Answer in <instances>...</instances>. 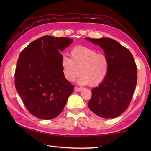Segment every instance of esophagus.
Here are the masks:
<instances>
[{
    "label": "esophagus",
    "mask_w": 151,
    "mask_h": 151,
    "mask_svg": "<svg viewBox=\"0 0 151 151\" xmlns=\"http://www.w3.org/2000/svg\"><path fill=\"white\" fill-rule=\"evenodd\" d=\"M81 90H82L81 88H78V87H75V91H81Z\"/></svg>",
    "instance_id": "esophagus-1"
}]
</instances>
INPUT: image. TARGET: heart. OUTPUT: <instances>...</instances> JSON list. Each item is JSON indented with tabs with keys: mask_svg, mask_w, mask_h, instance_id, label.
I'll return each mask as SVG.
<instances>
[{
	"mask_svg": "<svg viewBox=\"0 0 151 151\" xmlns=\"http://www.w3.org/2000/svg\"><path fill=\"white\" fill-rule=\"evenodd\" d=\"M61 65L67 81H75L80 70L81 76L78 82L91 86L100 85L106 77L109 68L108 59L105 54L82 46L73 48L70 52V58L63 56Z\"/></svg>",
	"mask_w": 151,
	"mask_h": 151,
	"instance_id": "heart-1",
	"label": "heart"
}]
</instances>
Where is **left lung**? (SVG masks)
Instances as JSON below:
<instances>
[{
    "mask_svg": "<svg viewBox=\"0 0 151 151\" xmlns=\"http://www.w3.org/2000/svg\"><path fill=\"white\" fill-rule=\"evenodd\" d=\"M86 39L99 45L109 62L106 77L98 87L92 89L88 107L101 117H117L129 107L136 86L135 61L129 49L113 39Z\"/></svg>",
    "mask_w": 151,
    "mask_h": 151,
    "instance_id": "1",
    "label": "left lung"
}]
</instances>
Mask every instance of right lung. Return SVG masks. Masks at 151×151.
Listing matches in <instances>:
<instances>
[{
  "mask_svg": "<svg viewBox=\"0 0 151 151\" xmlns=\"http://www.w3.org/2000/svg\"><path fill=\"white\" fill-rule=\"evenodd\" d=\"M73 43L68 37L45 36L22 50L15 73V88L27 110L42 119L60 114L75 86L62 72L60 52Z\"/></svg>",
  "mask_w": 151,
  "mask_h": 151,
  "instance_id": "right-lung-1",
  "label": "right lung"
}]
</instances>
